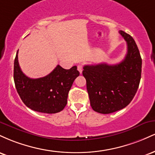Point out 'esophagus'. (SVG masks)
I'll use <instances>...</instances> for the list:
<instances>
[{
  "mask_svg": "<svg viewBox=\"0 0 155 155\" xmlns=\"http://www.w3.org/2000/svg\"><path fill=\"white\" fill-rule=\"evenodd\" d=\"M77 69H78V71H79L80 74H81V73H82V70H83L82 65H78V66H77Z\"/></svg>",
  "mask_w": 155,
  "mask_h": 155,
  "instance_id": "esophagus-1",
  "label": "esophagus"
}]
</instances>
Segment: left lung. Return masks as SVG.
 Wrapping results in <instances>:
<instances>
[{"label": "left lung", "instance_id": "1", "mask_svg": "<svg viewBox=\"0 0 155 155\" xmlns=\"http://www.w3.org/2000/svg\"><path fill=\"white\" fill-rule=\"evenodd\" d=\"M120 33L127 46V54L121 63L83 68L90 105L94 111L104 114L122 109L131 102L141 76L142 60L134 39L122 31Z\"/></svg>", "mask_w": 155, "mask_h": 155}]
</instances>
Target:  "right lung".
Returning a JSON list of instances; mask_svg holds the SVG:
<instances>
[{
  "label": "right lung",
  "mask_w": 155,
  "mask_h": 155,
  "mask_svg": "<svg viewBox=\"0 0 155 155\" xmlns=\"http://www.w3.org/2000/svg\"><path fill=\"white\" fill-rule=\"evenodd\" d=\"M79 76L77 67L64 69L58 65L50 74L38 79H31L23 74L18 62V51L15 59L14 80L22 102L33 111L46 114L61 111L74 80Z\"/></svg>",
  "instance_id": "add662e5"
}]
</instances>
